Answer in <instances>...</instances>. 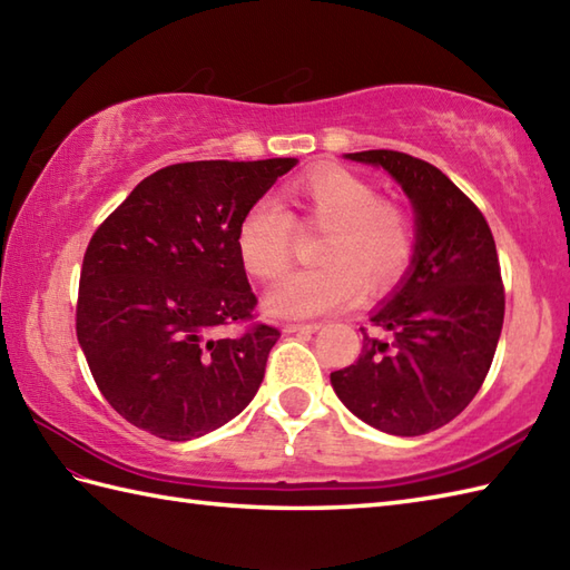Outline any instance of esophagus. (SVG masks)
Returning <instances> with one entry per match:
<instances>
[{"instance_id": "1", "label": "esophagus", "mask_w": 570, "mask_h": 570, "mask_svg": "<svg viewBox=\"0 0 570 570\" xmlns=\"http://www.w3.org/2000/svg\"><path fill=\"white\" fill-rule=\"evenodd\" d=\"M321 328V323H286L284 331L288 335H311Z\"/></svg>"}]
</instances>
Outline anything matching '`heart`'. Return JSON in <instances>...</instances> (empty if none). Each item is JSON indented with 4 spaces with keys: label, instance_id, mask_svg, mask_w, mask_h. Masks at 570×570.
<instances>
[{
    "label": "heart",
    "instance_id": "heart-1",
    "mask_svg": "<svg viewBox=\"0 0 570 570\" xmlns=\"http://www.w3.org/2000/svg\"><path fill=\"white\" fill-rule=\"evenodd\" d=\"M301 223L325 229L316 269L296 272L266 296L278 318H311L357 304L365 294L394 286L414 259V225L370 180L343 166H316L286 188ZM294 217L274 196L249 205L237 227V254L259 282L282 276L294 254Z\"/></svg>",
    "mask_w": 570,
    "mask_h": 570
}]
</instances>
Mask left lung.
<instances>
[{"label": "left lung", "instance_id": "obj_1", "mask_svg": "<svg viewBox=\"0 0 570 570\" xmlns=\"http://www.w3.org/2000/svg\"><path fill=\"white\" fill-rule=\"evenodd\" d=\"M382 166L416 213L414 259L372 311L357 362L331 372L337 399L370 426L421 435L445 426L485 382L504 321L498 247L485 215L433 164L390 149L345 154Z\"/></svg>", "mask_w": 570, "mask_h": 570}]
</instances>
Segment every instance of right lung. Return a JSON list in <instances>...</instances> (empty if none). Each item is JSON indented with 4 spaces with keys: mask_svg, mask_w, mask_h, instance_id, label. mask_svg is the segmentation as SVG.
Instances as JSON below:
<instances>
[{
    "mask_svg": "<svg viewBox=\"0 0 570 570\" xmlns=\"http://www.w3.org/2000/svg\"><path fill=\"white\" fill-rule=\"evenodd\" d=\"M296 159L188 161L147 176L95 229L82 257L78 343L119 416L190 441L245 409L276 328L254 323L237 254L242 215ZM229 322H249L223 338Z\"/></svg>",
    "mask_w": 570,
    "mask_h": 570,
    "instance_id": "obj_1",
    "label": "right lung"
}]
</instances>
